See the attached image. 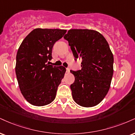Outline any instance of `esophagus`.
Masks as SVG:
<instances>
[{"instance_id":"esophagus-1","label":"esophagus","mask_w":135,"mask_h":135,"mask_svg":"<svg viewBox=\"0 0 135 135\" xmlns=\"http://www.w3.org/2000/svg\"><path fill=\"white\" fill-rule=\"evenodd\" d=\"M66 72L67 73H70V69L69 68H66Z\"/></svg>"}]
</instances>
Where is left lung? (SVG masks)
I'll list each match as a JSON object with an SVG mask.
<instances>
[{
    "mask_svg": "<svg viewBox=\"0 0 135 135\" xmlns=\"http://www.w3.org/2000/svg\"><path fill=\"white\" fill-rule=\"evenodd\" d=\"M69 41L75 58L82 60V69L70 70L72 97L80 106L90 108L104 99L111 85L114 58L108 41L91 30H70L63 37Z\"/></svg>",
    "mask_w": 135,
    "mask_h": 135,
    "instance_id": "obj_1",
    "label": "left lung"
}]
</instances>
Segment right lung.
Returning <instances> with one entry per match:
<instances>
[{
  "instance_id": "right-lung-1",
  "label": "right lung",
  "mask_w": 135,
  "mask_h": 135,
  "mask_svg": "<svg viewBox=\"0 0 135 135\" xmlns=\"http://www.w3.org/2000/svg\"><path fill=\"white\" fill-rule=\"evenodd\" d=\"M66 30L36 28L24 39L16 55V74L26 100L36 106L49 104L55 99L66 69L48 65L52 48Z\"/></svg>"
}]
</instances>
